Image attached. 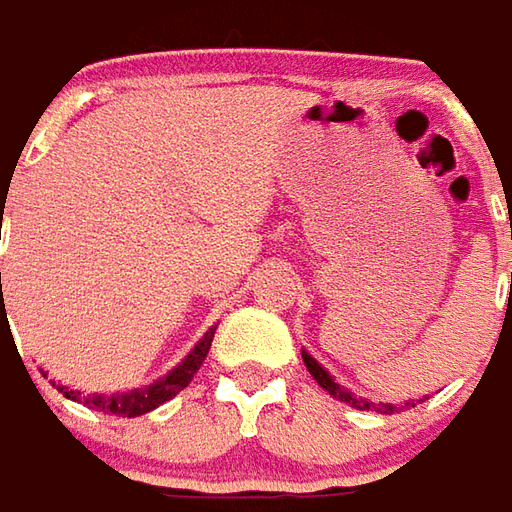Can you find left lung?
I'll return each instance as SVG.
<instances>
[{
	"mask_svg": "<svg viewBox=\"0 0 512 512\" xmlns=\"http://www.w3.org/2000/svg\"><path fill=\"white\" fill-rule=\"evenodd\" d=\"M303 364H306V369L311 372V378L317 380V383H320L322 389L328 391L331 397H336L339 402H347V405H353V408H358V411L397 413V411H405V408H413V405H416V402H411V400L405 402V405H391V402H380V405H375V402L364 400V397H355L353 391H347L344 386H339V383H336V380H333L331 375L322 369V364H317V361H314V358H311L306 350H303Z\"/></svg>",
	"mask_w": 512,
	"mask_h": 512,
	"instance_id": "1",
	"label": "left lung"
}]
</instances>
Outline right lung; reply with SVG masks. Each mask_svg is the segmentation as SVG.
<instances>
[{
	"label": "right lung",
	"mask_w": 512,
	"mask_h": 512,
	"mask_svg": "<svg viewBox=\"0 0 512 512\" xmlns=\"http://www.w3.org/2000/svg\"><path fill=\"white\" fill-rule=\"evenodd\" d=\"M2 303H5V297H2ZM212 336H215V328H209L204 333V339L192 347V353L181 361L179 366H173L165 378H159L157 383H151V386H143V389H134V391H123V394H88V397H82L79 391L68 389V386H60L57 383V389L63 391V397L74 402H82V405H88L93 411H104L112 413V416H143V413L154 411L159 408L162 402L173 400L181 389H187L190 386L192 375L201 369L204 364L206 353H209V347H212Z\"/></svg>",
	"instance_id": "1"
}]
</instances>
